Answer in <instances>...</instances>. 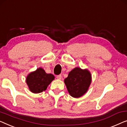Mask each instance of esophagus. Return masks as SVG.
Returning a JSON list of instances; mask_svg holds the SVG:
<instances>
[{
  "instance_id": "1",
  "label": "esophagus",
  "mask_w": 127,
  "mask_h": 127,
  "mask_svg": "<svg viewBox=\"0 0 127 127\" xmlns=\"http://www.w3.org/2000/svg\"><path fill=\"white\" fill-rule=\"evenodd\" d=\"M57 78L58 79V80H61L62 76H61V75H58V76H57Z\"/></svg>"
}]
</instances>
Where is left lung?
I'll return each mask as SVG.
<instances>
[{
	"label": "left lung",
	"instance_id": "8db88e82",
	"mask_svg": "<svg viewBox=\"0 0 127 127\" xmlns=\"http://www.w3.org/2000/svg\"><path fill=\"white\" fill-rule=\"evenodd\" d=\"M92 82V75L87 69L76 67L70 71L64 82L69 95L79 98L87 92Z\"/></svg>",
	"mask_w": 127,
	"mask_h": 127
}]
</instances>
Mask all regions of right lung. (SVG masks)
<instances>
[{
  "label": "right lung",
  "mask_w": 127,
  "mask_h": 127,
  "mask_svg": "<svg viewBox=\"0 0 127 127\" xmlns=\"http://www.w3.org/2000/svg\"><path fill=\"white\" fill-rule=\"evenodd\" d=\"M54 78V75L47 74L43 68L39 67L27 75L26 82L32 93H39L46 91Z\"/></svg>",
  "instance_id": "1"
}]
</instances>
